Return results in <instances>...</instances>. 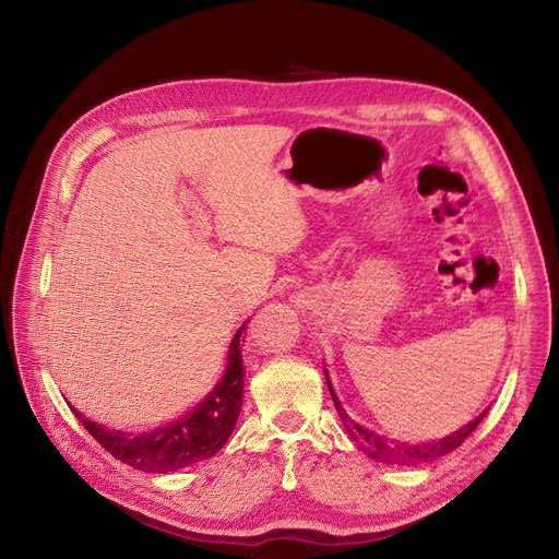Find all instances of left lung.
<instances>
[{
    "instance_id": "obj_1",
    "label": "left lung",
    "mask_w": 559,
    "mask_h": 559,
    "mask_svg": "<svg viewBox=\"0 0 559 559\" xmlns=\"http://www.w3.org/2000/svg\"><path fill=\"white\" fill-rule=\"evenodd\" d=\"M325 382H328V389H330V395H332V402L334 406H337V414L340 418L344 420L346 425V431L348 436L357 442V448L361 452H366L373 461H380V463H389V465H418V463H429V461H436L444 454H450L452 450H456L459 444L465 442V438L480 425V420L486 418L488 408L483 412L480 416H476L472 423H467L465 427H461L459 431L444 436L440 440H433V442H420V444H408V442H397V440H389V438H382L380 433L370 431L361 425H357L355 420H350L346 416V412L342 408V402L337 397V393H334L328 376H325Z\"/></svg>"
}]
</instances>
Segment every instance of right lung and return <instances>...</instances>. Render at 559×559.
I'll return each instance as SVG.
<instances>
[{"label": "right lung", "mask_w": 559, "mask_h": 559, "mask_svg": "<svg viewBox=\"0 0 559 559\" xmlns=\"http://www.w3.org/2000/svg\"><path fill=\"white\" fill-rule=\"evenodd\" d=\"M245 325L236 332L229 344V364L225 376L215 384V389L193 408L183 414L179 420H173L166 427H159L147 433H128L107 429L92 420H85L83 414L71 406L73 416L98 440L111 456L121 463L153 474L177 472L186 465L211 459L219 452L236 427L240 406H242V384L245 368L240 353V337Z\"/></svg>", "instance_id": "obj_1"}]
</instances>
